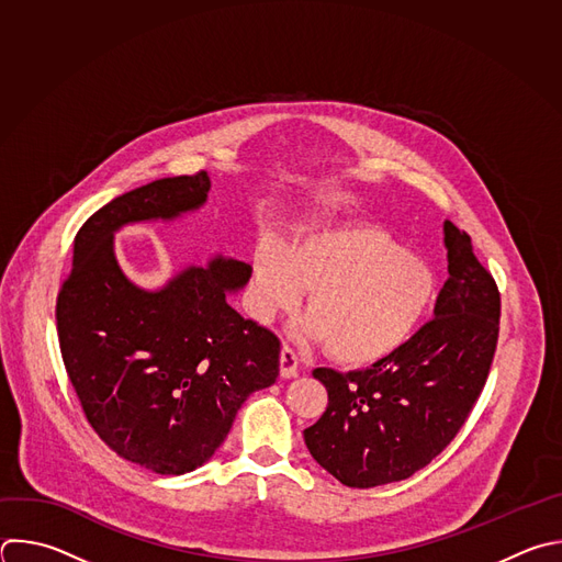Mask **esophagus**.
Segmentation results:
<instances>
[{"label":"esophagus","instance_id":"esophagus-1","mask_svg":"<svg viewBox=\"0 0 562 562\" xmlns=\"http://www.w3.org/2000/svg\"><path fill=\"white\" fill-rule=\"evenodd\" d=\"M297 363H300L297 352L291 346H282V350H280V375L284 380L295 378L297 375Z\"/></svg>","mask_w":562,"mask_h":562}]
</instances>
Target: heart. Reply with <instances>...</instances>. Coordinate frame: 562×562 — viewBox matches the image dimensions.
<instances>
[{
	"label": "heart",
	"mask_w": 562,
	"mask_h": 562,
	"mask_svg": "<svg viewBox=\"0 0 562 562\" xmlns=\"http://www.w3.org/2000/svg\"><path fill=\"white\" fill-rule=\"evenodd\" d=\"M304 286L313 291L302 330L322 337L333 359L361 366L413 337L435 300L437 280L422 258L380 229H326L293 249L262 238L251 258V315L271 322L297 308Z\"/></svg>",
	"instance_id": "1"
}]
</instances>
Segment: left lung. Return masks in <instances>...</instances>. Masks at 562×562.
Masks as SVG:
<instances>
[{"label": "left lung", "mask_w": 562, "mask_h": 562, "mask_svg": "<svg viewBox=\"0 0 562 562\" xmlns=\"http://www.w3.org/2000/svg\"><path fill=\"white\" fill-rule=\"evenodd\" d=\"M448 280L435 317L363 370L315 368L328 406L304 430L313 459L348 487H375L426 468L476 404L498 341L501 295L470 236L443 223Z\"/></svg>", "instance_id": "left-lung-1"}]
</instances>
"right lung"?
I'll list each match as a JSON object with an SVG mask.
<instances>
[{"label":"right lung","instance_id":"obj_1","mask_svg":"<svg viewBox=\"0 0 562 562\" xmlns=\"http://www.w3.org/2000/svg\"><path fill=\"white\" fill-rule=\"evenodd\" d=\"M210 187L199 171L110 201L75 236L57 297L61 357L86 419L119 457L156 474L210 461L245 400L280 372V339L227 302L249 282V265L216 256L147 291L114 256L121 227L196 212Z\"/></svg>","mask_w":562,"mask_h":562}]
</instances>
